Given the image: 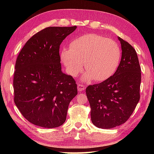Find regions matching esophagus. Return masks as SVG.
<instances>
[{
    "label": "esophagus",
    "mask_w": 154,
    "mask_h": 154,
    "mask_svg": "<svg viewBox=\"0 0 154 154\" xmlns=\"http://www.w3.org/2000/svg\"><path fill=\"white\" fill-rule=\"evenodd\" d=\"M77 89L79 91H83L85 89V87L83 84H79L77 86Z\"/></svg>",
    "instance_id": "esophagus-1"
}]
</instances>
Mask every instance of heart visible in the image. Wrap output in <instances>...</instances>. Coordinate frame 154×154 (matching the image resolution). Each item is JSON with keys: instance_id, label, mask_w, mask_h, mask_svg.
<instances>
[{"instance_id": "1", "label": "heart", "mask_w": 154, "mask_h": 154, "mask_svg": "<svg viewBox=\"0 0 154 154\" xmlns=\"http://www.w3.org/2000/svg\"><path fill=\"white\" fill-rule=\"evenodd\" d=\"M61 58L71 76H77L82 71L85 62L87 71L85 79L103 81L116 71L120 50L116 42L111 39L88 34L71 41L69 48L61 50Z\"/></svg>"}]
</instances>
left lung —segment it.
I'll return each instance as SVG.
<instances>
[{"mask_svg":"<svg viewBox=\"0 0 154 154\" xmlns=\"http://www.w3.org/2000/svg\"><path fill=\"white\" fill-rule=\"evenodd\" d=\"M118 39L122 57L116 72L103 82L86 89L91 121L103 129L126 122L140 100L141 68L138 55L131 45L120 37Z\"/></svg>","mask_w":154,"mask_h":154,"instance_id":"1","label":"left lung"}]
</instances>
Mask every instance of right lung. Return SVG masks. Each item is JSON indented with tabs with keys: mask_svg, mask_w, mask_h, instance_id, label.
<instances>
[{
	"mask_svg": "<svg viewBox=\"0 0 154 154\" xmlns=\"http://www.w3.org/2000/svg\"><path fill=\"white\" fill-rule=\"evenodd\" d=\"M77 26L48 27L34 34L17 57L13 79L14 103L26 119L53 128L66 120L69 104L77 94L75 81L63 73L60 46Z\"/></svg>",
	"mask_w": 154,
	"mask_h": 154,
	"instance_id": "1",
	"label": "right lung"
}]
</instances>
